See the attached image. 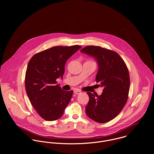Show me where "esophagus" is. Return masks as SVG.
<instances>
[{
    "label": "esophagus",
    "mask_w": 154,
    "mask_h": 154,
    "mask_svg": "<svg viewBox=\"0 0 154 154\" xmlns=\"http://www.w3.org/2000/svg\"><path fill=\"white\" fill-rule=\"evenodd\" d=\"M74 93L76 94H80L81 93V91L80 90H79V89H76L74 90Z\"/></svg>",
    "instance_id": "obj_1"
}]
</instances>
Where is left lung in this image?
Returning a JSON list of instances; mask_svg holds the SVG:
<instances>
[{"instance_id": "1", "label": "left lung", "mask_w": 154, "mask_h": 154, "mask_svg": "<svg viewBox=\"0 0 154 154\" xmlns=\"http://www.w3.org/2000/svg\"><path fill=\"white\" fill-rule=\"evenodd\" d=\"M81 51L97 60L98 70L95 81L104 88L101 95L87 92L89 100L86 114L98 123L110 122L121 112L128 99L130 76L128 67L117 53L100 46L87 45Z\"/></svg>"}]
</instances>
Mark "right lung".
Masks as SVG:
<instances>
[{
  "label": "right lung",
  "mask_w": 154,
  "mask_h": 154,
  "mask_svg": "<svg viewBox=\"0 0 154 154\" xmlns=\"http://www.w3.org/2000/svg\"><path fill=\"white\" fill-rule=\"evenodd\" d=\"M81 46H55L34 54L29 60L25 78L29 100L38 114L47 121L59 119L69 103L73 91L57 85L63 78L66 60Z\"/></svg>",
  "instance_id": "add662e5"
}]
</instances>
